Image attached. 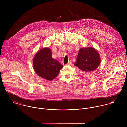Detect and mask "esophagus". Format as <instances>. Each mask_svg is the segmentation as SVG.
Here are the masks:
<instances>
[{"label": "esophagus", "instance_id": "obj_1", "mask_svg": "<svg viewBox=\"0 0 127 127\" xmlns=\"http://www.w3.org/2000/svg\"><path fill=\"white\" fill-rule=\"evenodd\" d=\"M72 61H69L68 62L67 64H68V65H71V64H72Z\"/></svg>", "mask_w": 127, "mask_h": 127}]
</instances>
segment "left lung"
I'll return each mask as SVG.
<instances>
[{
  "label": "left lung",
  "instance_id": "1",
  "mask_svg": "<svg viewBox=\"0 0 127 127\" xmlns=\"http://www.w3.org/2000/svg\"><path fill=\"white\" fill-rule=\"evenodd\" d=\"M100 63L99 54L92 47L81 48L76 61L74 63L79 69L81 75L90 76L94 74Z\"/></svg>",
  "mask_w": 127,
  "mask_h": 127
}]
</instances>
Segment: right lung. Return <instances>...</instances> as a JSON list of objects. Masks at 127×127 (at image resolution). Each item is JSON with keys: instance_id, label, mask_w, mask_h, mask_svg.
<instances>
[{"instance_id": "1", "label": "right lung", "mask_w": 127, "mask_h": 127, "mask_svg": "<svg viewBox=\"0 0 127 127\" xmlns=\"http://www.w3.org/2000/svg\"><path fill=\"white\" fill-rule=\"evenodd\" d=\"M52 56L50 49L45 48L36 53L33 59V67L35 73L48 80H52L55 78L63 67Z\"/></svg>"}]
</instances>
